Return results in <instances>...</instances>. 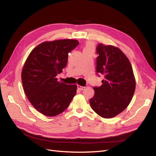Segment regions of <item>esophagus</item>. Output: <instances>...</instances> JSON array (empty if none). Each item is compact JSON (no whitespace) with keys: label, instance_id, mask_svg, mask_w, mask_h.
Segmentation results:
<instances>
[{"label":"esophagus","instance_id":"1","mask_svg":"<svg viewBox=\"0 0 156 156\" xmlns=\"http://www.w3.org/2000/svg\"><path fill=\"white\" fill-rule=\"evenodd\" d=\"M84 88H85V87H81L80 85H77V89H79V90H84Z\"/></svg>","mask_w":156,"mask_h":156}]
</instances>
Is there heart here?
I'll use <instances>...</instances> for the list:
<instances>
[{
	"instance_id": "obj_1",
	"label": "heart",
	"mask_w": 156,
	"mask_h": 156,
	"mask_svg": "<svg viewBox=\"0 0 156 156\" xmlns=\"http://www.w3.org/2000/svg\"><path fill=\"white\" fill-rule=\"evenodd\" d=\"M87 49H89V50H93V46L92 44H88L87 45V46L85 47V48H84V50H87Z\"/></svg>"
}]
</instances>
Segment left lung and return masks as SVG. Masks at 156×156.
<instances>
[{"instance_id":"obj_1","label":"left lung","mask_w":156,"mask_h":156,"mask_svg":"<svg viewBox=\"0 0 156 156\" xmlns=\"http://www.w3.org/2000/svg\"><path fill=\"white\" fill-rule=\"evenodd\" d=\"M96 53V73L104 79L101 86L94 87L90 104L98 115L110 119L129 104L135 90V77L129 60L119 48L99 44Z\"/></svg>"}]
</instances>
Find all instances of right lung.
<instances>
[{
    "instance_id": "obj_1",
    "label": "right lung",
    "mask_w": 156,
    "mask_h": 156,
    "mask_svg": "<svg viewBox=\"0 0 156 156\" xmlns=\"http://www.w3.org/2000/svg\"><path fill=\"white\" fill-rule=\"evenodd\" d=\"M75 40L45 41L33 49L23 66L21 79L26 96L36 109L48 116L64 111L76 94L77 86L58 81L68 53L79 45Z\"/></svg>"
}]
</instances>
